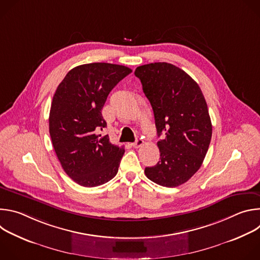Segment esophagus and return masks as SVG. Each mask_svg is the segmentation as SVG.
<instances>
[{
    "label": "esophagus",
    "instance_id": "1",
    "mask_svg": "<svg viewBox=\"0 0 260 260\" xmlns=\"http://www.w3.org/2000/svg\"><path fill=\"white\" fill-rule=\"evenodd\" d=\"M143 143H144V141L142 140V138H137L136 141L134 143H132V145H133L134 148H139L143 145Z\"/></svg>",
    "mask_w": 260,
    "mask_h": 260
}]
</instances>
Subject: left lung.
<instances>
[{"label": "left lung", "mask_w": 260, "mask_h": 260, "mask_svg": "<svg viewBox=\"0 0 260 260\" xmlns=\"http://www.w3.org/2000/svg\"><path fill=\"white\" fill-rule=\"evenodd\" d=\"M141 80L155 119L160 160L145 168L154 183L176 187L187 182L201 168L212 138V123L199 84L180 68L168 62L140 66Z\"/></svg>", "instance_id": "1"}]
</instances>
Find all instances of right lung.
<instances>
[{
    "mask_svg": "<svg viewBox=\"0 0 260 260\" xmlns=\"http://www.w3.org/2000/svg\"><path fill=\"white\" fill-rule=\"evenodd\" d=\"M131 73L125 66L85 63L72 69L55 90L49 114L52 145L63 171L81 186H99L118 172L124 149L100 134L107 126L102 109Z\"/></svg>",
    "mask_w": 260,
    "mask_h": 260,
    "instance_id": "right-lung-1",
    "label": "right lung"
}]
</instances>
